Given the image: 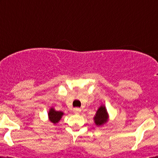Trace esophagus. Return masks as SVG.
Masks as SVG:
<instances>
[{
    "mask_svg": "<svg viewBox=\"0 0 158 158\" xmlns=\"http://www.w3.org/2000/svg\"><path fill=\"white\" fill-rule=\"evenodd\" d=\"M73 112L75 114H79L81 112V109H79V108H75V109H73Z\"/></svg>",
    "mask_w": 158,
    "mask_h": 158,
    "instance_id": "34e87169",
    "label": "esophagus"
}]
</instances>
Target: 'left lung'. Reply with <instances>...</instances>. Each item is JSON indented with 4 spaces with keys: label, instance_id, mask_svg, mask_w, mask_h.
Listing matches in <instances>:
<instances>
[{
    "label": "left lung",
    "instance_id": "obj_1",
    "mask_svg": "<svg viewBox=\"0 0 158 158\" xmlns=\"http://www.w3.org/2000/svg\"><path fill=\"white\" fill-rule=\"evenodd\" d=\"M108 118H109V115H108L107 110H106V107L104 106H100L99 109L96 111L95 116L94 117L95 125H98V126H101L107 122Z\"/></svg>",
    "mask_w": 158,
    "mask_h": 158
}]
</instances>
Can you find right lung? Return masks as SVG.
<instances>
[{
	"instance_id": "right-lung-1",
	"label": "right lung",
	"mask_w": 158,
	"mask_h": 158,
	"mask_svg": "<svg viewBox=\"0 0 158 158\" xmlns=\"http://www.w3.org/2000/svg\"><path fill=\"white\" fill-rule=\"evenodd\" d=\"M63 115V112L62 111H56L53 108H51L49 109L48 116L49 119L51 122H52L53 124H56L60 122V120L61 119L62 116Z\"/></svg>"
}]
</instances>
